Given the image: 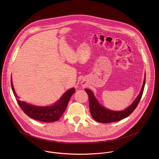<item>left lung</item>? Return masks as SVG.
<instances>
[{"mask_svg": "<svg viewBox=\"0 0 159 159\" xmlns=\"http://www.w3.org/2000/svg\"><path fill=\"white\" fill-rule=\"evenodd\" d=\"M144 79L143 81V84L141 88V91L136 97V99L132 103L131 105L127 107L125 110L123 111H113L108 110L103 107H102L97 101L93 93L90 90L86 89L85 91L89 96V109L91 111V116L94 120L97 122L100 123H110L117 122L122 120L127 117H128L130 114L135 110L138 106L139 100L142 97L145 82H146V75H144Z\"/></svg>", "mask_w": 159, "mask_h": 159, "instance_id": "left-lung-1", "label": "left lung"}]
</instances>
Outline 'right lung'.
<instances>
[{
    "mask_svg": "<svg viewBox=\"0 0 159 159\" xmlns=\"http://www.w3.org/2000/svg\"><path fill=\"white\" fill-rule=\"evenodd\" d=\"M11 85L13 93L16 98H17L18 97L14 89L11 80ZM75 91V89L74 88L69 89L62 95L57 102H56L53 105L49 107L35 106L27 104L24 101H21L18 98L16 100L24 113L30 118L42 122H52L58 120L61 117L67 107L71 96L73 94Z\"/></svg>",
    "mask_w": 159,
    "mask_h": 159,
    "instance_id": "obj_1",
    "label": "right lung"
}]
</instances>
